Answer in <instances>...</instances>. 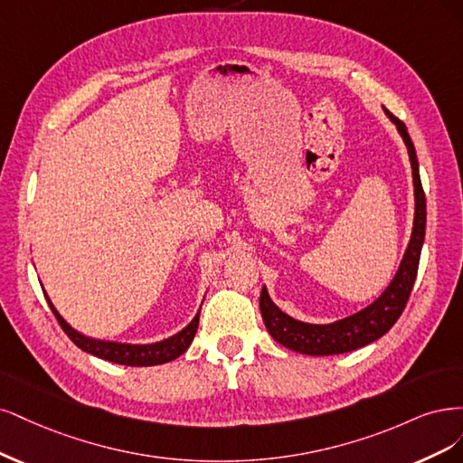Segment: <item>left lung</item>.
Wrapping results in <instances>:
<instances>
[{"label": "left lung", "mask_w": 463, "mask_h": 463, "mask_svg": "<svg viewBox=\"0 0 463 463\" xmlns=\"http://www.w3.org/2000/svg\"><path fill=\"white\" fill-rule=\"evenodd\" d=\"M384 113L391 117V121L396 125L398 132L404 138L408 146V154L411 161V173H413V186H415V219H413V232L410 246L404 253V260L400 263V269L391 282V287L383 292V296L375 304H371L364 311L355 313L342 321L331 325H309L296 321L287 313H282L273 302L267 288L263 287L260 296V309L261 317L269 335L288 350L307 354V355H335V354H346L367 346L369 342L381 338L384 333L392 329V325L404 311L410 294L413 288V282L417 277V267H420L421 246L425 238V192L420 178V165H417L415 147L408 134L406 125L394 117L389 109Z\"/></svg>", "instance_id": "left-lung-1"}]
</instances>
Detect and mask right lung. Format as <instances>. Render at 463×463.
Segmentation results:
<instances>
[{"label": "right lung", "instance_id": "right-lung-1", "mask_svg": "<svg viewBox=\"0 0 463 463\" xmlns=\"http://www.w3.org/2000/svg\"><path fill=\"white\" fill-rule=\"evenodd\" d=\"M48 304L53 311L57 323L61 325V329L65 331V335L80 350L92 354V355H98V357H101V360L121 364V365H132V367L161 365V364H167V362L175 360V357L184 354L186 348L192 345L194 335H196L198 323H200V311H198V316L194 317L181 333L173 335L171 338L156 342V345H121V342H106V340H96V338H88V336L80 335L79 331H74L61 316H59L57 309L50 302V298H48Z\"/></svg>", "mask_w": 463, "mask_h": 463}]
</instances>
